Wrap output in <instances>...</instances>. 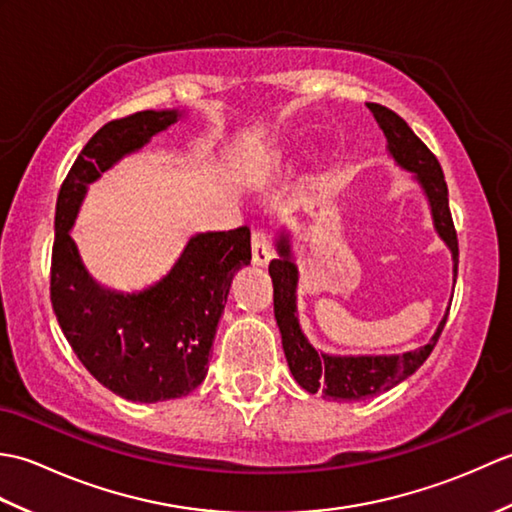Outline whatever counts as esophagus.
I'll use <instances>...</instances> for the list:
<instances>
[{
  "instance_id": "1",
  "label": "esophagus",
  "mask_w": 512,
  "mask_h": 512,
  "mask_svg": "<svg viewBox=\"0 0 512 512\" xmlns=\"http://www.w3.org/2000/svg\"><path fill=\"white\" fill-rule=\"evenodd\" d=\"M250 248H253V264L255 266H268L273 259V244L264 231H255L250 239Z\"/></svg>"
}]
</instances>
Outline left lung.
<instances>
[{
  "label": "left lung",
  "instance_id": "1",
  "mask_svg": "<svg viewBox=\"0 0 512 512\" xmlns=\"http://www.w3.org/2000/svg\"><path fill=\"white\" fill-rule=\"evenodd\" d=\"M369 114L383 129L387 138V156L396 162V167L409 171L411 180L418 184L424 200L429 204L433 231L449 248L453 262V284L458 277V235H455L451 211H449V189L444 182V173L438 158L431 154L427 145L411 132V127L398 114L383 105L367 103ZM295 239L288 228H279L275 237L277 259L268 266L275 288V319L279 325L281 345L292 376L308 394H319L325 400H363L372 398L380 391L407 380L416 369L427 361L433 345L447 323L449 306L440 319L427 345L418 350L402 354H328L312 347L308 336L303 334L297 310V288H299V266L295 255Z\"/></svg>",
  "mask_w": 512,
  "mask_h": 512
}]
</instances>
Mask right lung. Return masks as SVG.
Wrapping results in <instances>:
<instances>
[{"instance_id":"1","label":"right lung","mask_w":512,"mask_h":512,"mask_svg":"<svg viewBox=\"0 0 512 512\" xmlns=\"http://www.w3.org/2000/svg\"><path fill=\"white\" fill-rule=\"evenodd\" d=\"M184 118L176 107L103 125L74 160L54 213L52 310L83 367L132 402L182 398L202 385L228 288L250 264V231L191 235L167 275L132 292L96 284L70 231L92 182Z\"/></svg>"}]
</instances>
